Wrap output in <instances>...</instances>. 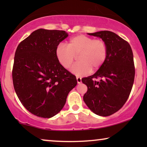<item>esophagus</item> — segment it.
<instances>
[{
  "instance_id": "1",
  "label": "esophagus",
  "mask_w": 147,
  "mask_h": 147,
  "mask_svg": "<svg viewBox=\"0 0 147 147\" xmlns=\"http://www.w3.org/2000/svg\"><path fill=\"white\" fill-rule=\"evenodd\" d=\"M76 80H77L78 84H81L82 83V78L80 77H77V78H76Z\"/></svg>"
}]
</instances>
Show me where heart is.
Returning a JSON list of instances; mask_svg holds the SVG:
<instances>
[{"instance_id": "b5f03b06", "label": "heart", "mask_w": 147, "mask_h": 147, "mask_svg": "<svg viewBox=\"0 0 147 147\" xmlns=\"http://www.w3.org/2000/svg\"><path fill=\"white\" fill-rule=\"evenodd\" d=\"M107 55V44L103 39L84 35L71 37L67 43V47L60 44L55 49L56 58L65 69H69L78 56L80 62L71 69L78 76L86 75L92 68L94 70L100 69L105 63Z\"/></svg>"}]
</instances>
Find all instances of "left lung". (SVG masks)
Returning <instances> with one entry per match:
<instances>
[{"mask_svg":"<svg viewBox=\"0 0 147 147\" xmlns=\"http://www.w3.org/2000/svg\"><path fill=\"white\" fill-rule=\"evenodd\" d=\"M88 35L103 39L108 55L104 65L94 75L82 79L88 87L84 101L94 113L110 116L126 103L134 83L135 69L129 43L116 33L102 31ZM99 78V81L96 79Z\"/></svg>","mask_w":147,"mask_h":147,"instance_id":"obj_1","label":"left lung"}]
</instances>
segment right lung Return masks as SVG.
Wrapping results in <instances>:
<instances>
[{"instance_id": "add662e5", "label": "right lung", "mask_w": 147, "mask_h": 147, "mask_svg": "<svg viewBox=\"0 0 147 147\" xmlns=\"http://www.w3.org/2000/svg\"><path fill=\"white\" fill-rule=\"evenodd\" d=\"M67 36L65 31L37 29L15 51L12 71L15 92L24 107L39 117L49 118L61 111L77 85L76 76L55 56L56 48Z\"/></svg>"}]
</instances>
